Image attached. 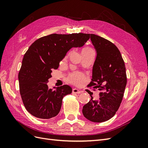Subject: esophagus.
<instances>
[{"label":"esophagus","mask_w":148,"mask_h":148,"mask_svg":"<svg viewBox=\"0 0 148 148\" xmlns=\"http://www.w3.org/2000/svg\"><path fill=\"white\" fill-rule=\"evenodd\" d=\"M72 92H73V93H76V94H80L82 92L79 90V89H78L77 88H73L72 89Z\"/></svg>","instance_id":"34e87169"}]
</instances>
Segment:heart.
Masks as SVG:
<instances>
[{
    "instance_id": "heart-1",
    "label": "heart",
    "mask_w": 148,
    "mask_h": 148,
    "mask_svg": "<svg viewBox=\"0 0 148 148\" xmlns=\"http://www.w3.org/2000/svg\"><path fill=\"white\" fill-rule=\"evenodd\" d=\"M91 50H92V49H91L90 47H84V49H83L82 52L87 51H91ZM69 55H70V53H67V55L65 56V59H64V61L67 60ZM68 79H69V82L71 83L75 84H79L81 83L83 81V75L81 73H76L73 75H71V76H70V77Z\"/></svg>"
}]
</instances>
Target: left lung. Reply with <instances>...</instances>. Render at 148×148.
Here are the masks:
<instances>
[{
  "mask_svg": "<svg viewBox=\"0 0 148 148\" xmlns=\"http://www.w3.org/2000/svg\"><path fill=\"white\" fill-rule=\"evenodd\" d=\"M89 36L97 55L92 81L88 86H94L101 92L99 100L91 98L83 106L82 112L88 120L99 123L109 120L118 110L127 79L124 61L115 44L97 35Z\"/></svg>",
  "mask_w": 148,
  "mask_h": 148,
  "instance_id": "8db88e82",
  "label": "left lung"
}]
</instances>
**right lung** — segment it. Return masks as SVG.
<instances>
[{
	"mask_svg": "<svg viewBox=\"0 0 148 148\" xmlns=\"http://www.w3.org/2000/svg\"><path fill=\"white\" fill-rule=\"evenodd\" d=\"M89 39V34H52L35 41L26 51L18 73L20 92L26 109L36 117L49 119L59 113L63 97L72 89L63 85L49 89L52 69L72 47H81Z\"/></svg>",
	"mask_w": 148,
	"mask_h": 148,
	"instance_id": "add662e5",
	"label": "right lung"
}]
</instances>
